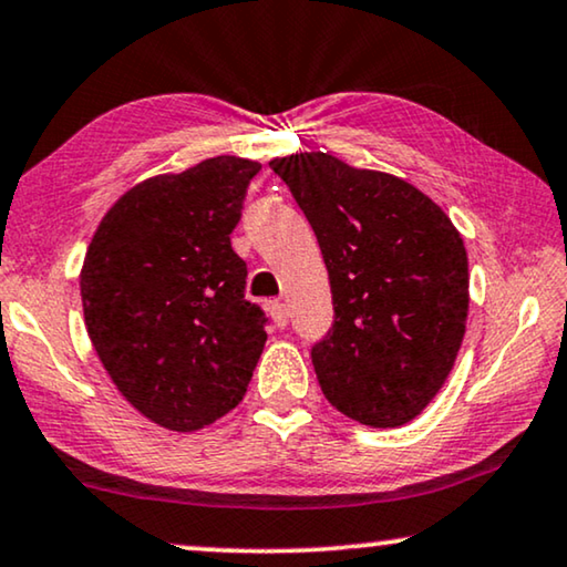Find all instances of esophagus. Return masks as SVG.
Masks as SVG:
<instances>
[{
  "instance_id": "1",
  "label": "esophagus",
  "mask_w": 567,
  "mask_h": 567,
  "mask_svg": "<svg viewBox=\"0 0 567 567\" xmlns=\"http://www.w3.org/2000/svg\"><path fill=\"white\" fill-rule=\"evenodd\" d=\"M268 311L278 327L289 324V309H286L284 301H268Z\"/></svg>"
}]
</instances>
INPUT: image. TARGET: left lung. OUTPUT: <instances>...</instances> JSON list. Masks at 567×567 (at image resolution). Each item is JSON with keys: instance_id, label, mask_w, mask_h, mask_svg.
Returning a JSON list of instances; mask_svg holds the SVG:
<instances>
[{"instance_id": "1", "label": "left lung", "mask_w": 567, "mask_h": 567, "mask_svg": "<svg viewBox=\"0 0 567 567\" xmlns=\"http://www.w3.org/2000/svg\"><path fill=\"white\" fill-rule=\"evenodd\" d=\"M322 250L334 322L311 348L327 401L368 426L412 422L453 371L467 319V252L430 196L330 153L274 158Z\"/></svg>"}]
</instances>
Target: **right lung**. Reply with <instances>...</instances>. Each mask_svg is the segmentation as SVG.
I'll return each instance as SVG.
<instances>
[{"label":"right lung","mask_w":567,"mask_h":567,"mask_svg":"<svg viewBox=\"0 0 567 567\" xmlns=\"http://www.w3.org/2000/svg\"><path fill=\"white\" fill-rule=\"evenodd\" d=\"M260 163L217 155L112 204L81 268L84 322L104 371L147 420L202 430L240 404L266 344L229 235Z\"/></svg>","instance_id":"obj_1"}]
</instances>
